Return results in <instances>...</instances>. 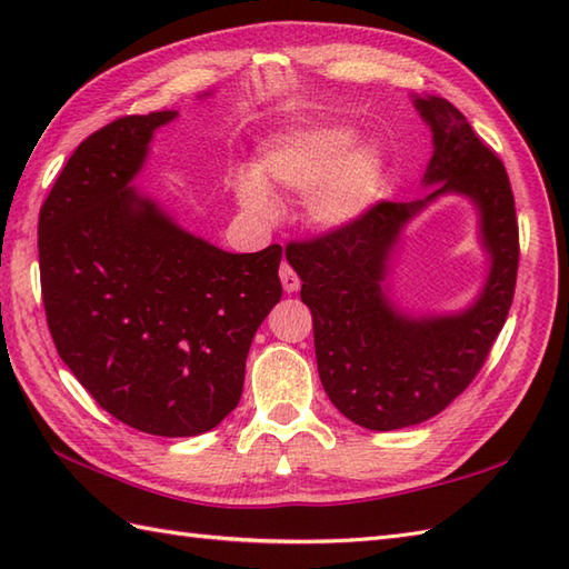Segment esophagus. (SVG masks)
Listing matches in <instances>:
<instances>
[{"mask_svg": "<svg viewBox=\"0 0 569 569\" xmlns=\"http://www.w3.org/2000/svg\"><path fill=\"white\" fill-rule=\"evenodd\" d=\"M278 276H281V283H283V291H286V293H296L298 288H300L298 273H296L286 261L281 263V269H278Z\"/></svg>", "mask_w": 569, "mask_h": 569, "instance_id": "34e87169", "label": "esophagus"}]
</instances>
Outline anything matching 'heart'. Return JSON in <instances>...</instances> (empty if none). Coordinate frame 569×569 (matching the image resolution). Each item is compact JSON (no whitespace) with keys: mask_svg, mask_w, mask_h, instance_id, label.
I'll return each instance as SVG.
<instances>
[{"mask_svg":"<svg viewBox=\"0 0 569 569\" xmlns=\"http://www.w3.org/2000/svg\"><path fill=\"white\" fill-rule=\"evenodd\" d=\"M357 143L352 127H300L263 143L257 176L241 173L237 200L251 217L271 222L276 202L269 190L306 196V210L322 229H347L377 208L389 168L379 147Z\"/></svg>","mask_w":569,"mask_h":569,"instance_id":"heart-1","label":"heart"}]
</instances>
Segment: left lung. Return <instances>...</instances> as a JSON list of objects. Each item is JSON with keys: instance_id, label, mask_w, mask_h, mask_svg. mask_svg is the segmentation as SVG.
<instances>
[{"instance_id": "1", "label": "left lung", "mask_w": 569, "mask_h": 569, "mask_svg": "<svg viewBox=\"0 0 569 569\" xmlns=\"http://www.w3.org/2000/svg\"><path fill=\"white\" fill-rule=\"evenodd\" d=\"M410 100L432 134L422 173L428 196L379 202L352 227L286 247L312 312L322 389L367 430L418 426L467 389L509 316L518 271L513 192L499 156L455 104L435 94ZM445 194L465 197L478 210L490 261L486 283L455 313H410L392 300L388 278L405 227Z\"/></svg>"}]
</instances>
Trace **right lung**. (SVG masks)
<instances>
[{
  "label": "right lung",
  "instance_id": "obj_1",
  "mask_svg": "<svg viewBox=\"0 0 569 569\" xmlns=\"http://www.w3.org/2000/svg\"><path fill=\"white\" fill-rule=\"evenodd\" d=\"M176 117H122L80 143L41 208L39 263L48 330L94 401L129 428L192 438L237 408L283 288L281 247L229 253L134 186Z\"/></svg>",
  "mask_w": 569,
  "mask_h": 569
}]
</instances>
